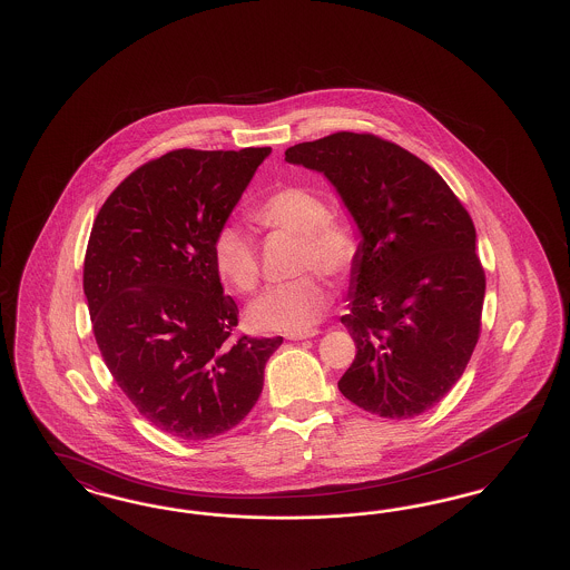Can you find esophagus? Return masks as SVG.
Here are the masks:
<instances>
[{"label": "esophagus", "mask_w": 570, "mask_h": 570, "mask_svg": "<svg viewBox=\"0 0 570 570\" xmlns=\"http://www.w3.org/2000/svg\"><path fill=\"white\" fill-rule=\"evenodd\" d=\"M321 331L318 328H309V331H303V333H288V340H307V337H316Z\"/></svg>", "instance_id": "esophagus-1"}]
</instances>
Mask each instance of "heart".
Masks as SVG:
<instances>
[{"mask_svg":"<svg viewBox=\"0 0 570 570\" xmlns=\"http://www.w3.org/2000/svg\"><path fill=\"white\" fill-rule=\"evenodd\" d=\"M325 200L305 188H282L267 196L254 219L273 230L297 235V269H321L344 275L354 261L353 235L337 222L326 219ZM216 269L233 288L249 293L258 286L261 263L249 233L239 224L219 226L214 239ZM328 288L321 275L305 273L297 279L273 286L249 305V321L263 331L303 333L316 325L328 305Z\"/></svg>","mask_w":570,"mask_h":570,"instance_id":"obj_1","label":"heart"}]
</instances>
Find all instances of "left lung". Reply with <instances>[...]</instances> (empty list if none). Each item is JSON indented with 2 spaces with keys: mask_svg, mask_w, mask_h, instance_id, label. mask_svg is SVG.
<instances>
[{
  "mask_svg": "<svg viewBox=\"0 0 570 570\" xmlns=\"http://www.w3.org/2000/svg\"><path fill=\"white\" fill-rule=\"evenodd\" d=\"M286 163L323 173L361 237L342 316L356 356L342 395L384 419L430 410L481 333L485 273L468 212L430 164L379 136L298 142Z\"/></svg>",
  "mask_w": 570,
  "mask_h": 570,
  "instance_id": "left-lung-1",
  "label": "left lung"
}]
</instances>
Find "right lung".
I'll return each mask as SVG.
<instances>
[{"label":"right lung","instance_id":"right-lung-1","mask_svg":"<svg viewBox=\"0 0 570 570\" xmlns=\"http://www.w3.org/2000/svg\"><path fill=\"white\" fill-rule=\"evenodd\" d=\"M272 147L177 149L140 166L91 228L82 291L110 374L160 432L207 440L233 430L263 391L282 337L233 340L214 239Z\"/></svg>","mask_w":570,"mask_h":570}]
</instances>
